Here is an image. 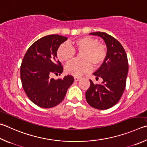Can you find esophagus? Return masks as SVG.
I'll use <instances>...</instances> for the list:
<instances>
[{"mask_svg": "<svg viewBox=\"0 0 147 147\" xmlns=\"http://www.w3.org/2000/svg\"><path fill=\"white\" fill-rule=\"evenodd\" d=\"M74 80H75V81H78L80 79V77H78V76H74Z\"/></svg>", "mask_w": 147, "mask_h": 147, "instance_id": "1", "label": "esophagus"}]
</instances>
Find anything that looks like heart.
Masks as SVG:
<instances>
[{
    "instance_id": "obj_1",
    "label": "heart",
    "mask_w": 147,
    "mask_h": 147,
    "mask_svg": "<svg viewBox=\"0 0 147 147\" xmlns=\"http://www.w3.org/2000/svg\"><path fill=\"white\" fill-rule=\"evenodd\" d=\"M74 47L68 43H63L58 47L57 55L61 62H69L75 57L76 50L82 53L84 61L74 60L65 67L67 73L75 76H82L91 71L92 66L97 68L103 64L107 56L105 44L100 43L97 38L85 36L73 42Z\"/></svg>"
}]
</instances>
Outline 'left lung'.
I'll list each match as a JSON object with an SVG mask.
<instances>
[{"label":"left lung","instance_id":"left-lung-1","mask_svg":"<svg viewBox=\"0 0 147 147\" xmlns=\"http://www.w3.org/2000/svg\"><path fill=\"white\" fill-rule=\"evenodd\" d=\"M100 36L107 47V56L102 65L93 73L103 79L101 84H94L90 80V87L85 92L87 103L92 107L106 110L118 102L126 86L129 70L128 59L123 47L113 36L104 32H94Z\"/></svg>","mask_w":147,"mask_h":147}]
</instances>
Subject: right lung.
Instances as JSON below:
<instances>
[{"instance_id":"add662e5","label":"right lung","mask_w":147,"mask_h":147,"mask_svg":"<svg viewBox=\"0 0 147 147\" xmlns=\"http://www.w3.org/2000/svg\"><path fill=\"white\" fill-rule=\"evenodd\" d=\"M65 36L51 34L38 39L29 47L20 66V78L26 95L32 102L42 108L57 106L64 99L74 77L67 75L55 80L53 74L62 73L63 66L57 59V51Z\"/></svg>"}]
</instances>
